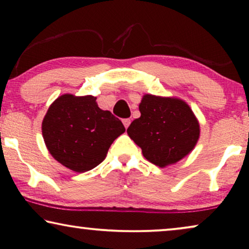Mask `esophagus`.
<instances>
[{
	"mask_svg": "<svg viewBox=\"0 0 249 249\" xmlns=\"http://www.w3.org/2000/svg\"><path fill=\"white\" fill-rule=\"evenodd\" d=\"M122 122H124V125L125 127V129H127L129 125H130L131 120H130V119H124V120H122Z\"/></svg>",
	"mask_w": 249,
	"mask_h": 249,
	"instance_id": "obj_1",
	"label": "esophagus"
}]
</instances>
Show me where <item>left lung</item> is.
I'll return each instance as SVG.
<instances>
[{
    "instance_id": "obj_1",
    "label": "left lung",
    "mask_w": 249,
    "mask_h": 249,
    "mask_svg": "<svg viewBox=\"0 0 249 249\" xmlns=\"http://www.w3.org/2000/svg\"><path fill=\"white\" fill-rule=\"evenodd\" d=\"M139 111L141 117L131 122L127 132L147 161L165 168L193 152L200 127L187 102L179 97L145 94Z\"/></svg>"
}]
</instances>
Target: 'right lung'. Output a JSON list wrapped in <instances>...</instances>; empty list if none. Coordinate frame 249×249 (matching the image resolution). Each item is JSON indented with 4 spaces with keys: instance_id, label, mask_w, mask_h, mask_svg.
I'll use <instances>...</instances> for the list:
<instances>
[{
    "instance_id": "obj_1",
    "label": "right lung",
    "mask_w": 249,
    "mask_h": 249,
    "mask_svg": "<svg viewBox=\"0 0 249 249\" xmlns=\"http://www.w3.org/2000/svg\"><path fill=\"white\" fill-rule=\"evenodd\" d=\"M124 131L122 122L110 111L98 107L91 95H61L50 105L42 122L50 154L79 173L103 162L112 142Z\"/></svg>"
}]
</instances>
